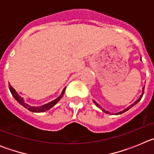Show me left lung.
Wrapping results in <instances>:
<instances>
[{
    "label": "left lung",
    "instance_id": "left-lung-1",
    "mask_svg": "<svg viewBox=\"0 0 154 154\" xmlns=\"http://www.w3.org/2000/svg\"><path fill=\"white\" fill-rule=\"evenodd\" d=\"M143 93H144V87H143V93H142V95H141V96H140V99H138V100H137V101H136V102H135V103H133V104L130 105V106H129V107H127V108H126V109H124V110H123V111H121V112H118V113H116V115H119V114H122V113H123V112H126V111H127V110H129V109H130V108H132V107H133V106H135V105H136V104H137V103H139V102L140 101V99H142V97H143ZM93 102H94V103H95V104H96V106H98V107H99V108L102 109V107H101V106H99V104H98V103H96V102H95V101H93ZM102 110H103V112H106V113H108V114H109V112H107V111H106V110H105V109H102ZM112 114H113V113H112Z\"/></svg>",
    "mask_w": 154,
    "mask_h": 154
}]
</instances>
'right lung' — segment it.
Listing matches in <instances>:
<instances>
[{
  "label": "right lung",
  "instance_id": "obj_1",
  "mask_svg": "<svg viewBox=\"0 0 154 154\" xmlns=\"http://www.w3.org/2000/svg\"><path fill=\"white\" fill-rule=\"evenodd\" d=\"M9 89H10V91H11V92L13 97L14 98V99H15L16 100H17V101L21 105V106H23L24 108L28 109L29 110V111H31V112H45V111H47V110L50 109L51 107L54 106H55V105L56 104V103H58V102L61 99H62V97L63 96L64 93H65V88L63 89V91H62V94L60 95V96L57 98L56 99H55V100H53V101L50 102V103H47V104L43 105V106H37V107L31 106H29V105L27 104L26 103H24V99H23L22 98H21V96H19L18 94L16 92V91L14 90V89L13 87H12L10 84H9Z\"/></svg>",
  "mask_w": 154,
  "mask_h": 154
}]
</instances>
